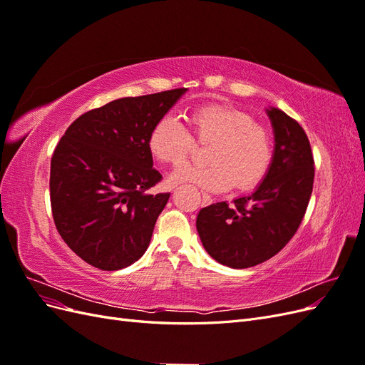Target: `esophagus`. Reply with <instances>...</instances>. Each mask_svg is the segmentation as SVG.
I'll return each instance as SVG.
<instances>
[{"label":"esophagus","mask_w":365,"mask_h":365,"mask_svg":"<svg viewBox=\"0 0 365 365\" xmlns=\"http://www.w3.org/2000/svg\"><path fill=\"white\" fill-rule=\"evenodd\" d=\"M212 202H213L212 196H208L207 193H202V201H201V205H202V207H205V205H210Z\"/></svg>","instance_id":"obj_1"}]
</instances>
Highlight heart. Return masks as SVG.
<instances>
[{
	"label": "heart",
	"instance_id": "b5f03b06",
	"mask_svg": "<svg viewBox=\"0 0 365 365\" xmlns=\"http://www.w3.org/2000/svg\"><path fill=\"white\" fill-rule=\"evenodd\" d=\"M190 130L173 115L161 117L152 126L148 148L153 158L178 163L187 158L197 143H210L208 163H184L169 175V182L195 184L207 192H225L235 184L237 192H251L267 178L274 161L271 132L254 117L228 105H202L187 115Z\"/></svg>",
	"mask_w": 365,
	"mask_h": 365
}]
</instances>
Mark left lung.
<instances>
[{"label": "left lung", "instance_id": "8db88e82", "mask_svg": "<svg viewBox=\"0 0 365 365\" xmlns=\"http://www.w3.org/2000/svg\"><path fill=\"white\" fill-rule=\"evenodd\" d=\"M275 150L267 178L250 196L204 207L196 228L207 252L230 268L271 259L294 237L314 187V155L304 129L280 109H269Z\"/></svg>", "mask_w": 365, "mask_h": 365}]
</instances>
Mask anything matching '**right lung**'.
<instances>
[{
  "instance_id": "add662e5",
  "label": "right lung",
  "mask_w": 365,
  "mask_h": 365,
  "mask_svg": "<svg viewBox=\"0 0 365 365\" xmlns=\"http://www.w3.org/2000/svg\"><path fill=\"white\" fill-rule=\"evenodd\" d=\"M185 88L125 97L77 117L51 157L50 202L58 233L103 271L137 262L170 193H148L163 176L148 137Z\"/></svg>"
}]
</instances>
